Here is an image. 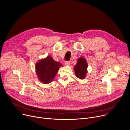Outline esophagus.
Wrapping results in <instances>:
<instances>
[{"mask_svg": "<svg viewBox=\"0 0 130 130\" xmlns=\"http://www.w3.org/2000/svg\"><path fill=\"white\" fill-rule=\"evenodd\" d=\"M70 64V61H65V65H67V66H68Z\"/></svg>", "mask_w": 130, "mask_h": 130, "instance_id": "esophagus-1", "label": "esophagus"}]
</instances>
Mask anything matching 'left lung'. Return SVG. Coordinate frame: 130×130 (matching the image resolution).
Wrapping results in <instances>:
<instances>
[{"instance_id": "obj_1", "label": "left lung", "mask_w": 130, "mask_h": 130, "mask_svg": "<svg viewBox=\"0 0 130 130\" xmlns=\"http://www.w3.org/2000/svg\"><path fill=\"white\" fill-rule=\"evenodd\" d=\"M87 67L88 64L85 59L82 57L79 58L74 68L76 77L81 79H84L87 72Z\"/></svg>"}]
</instances>
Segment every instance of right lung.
I'll return each instance as SVG.
<instances>
[{
    "label": "right lung",
    "instance_id": "add662e5",
    "mask_svg": "<svg viewBox=\"0 0 130 130\" xmlns=\"http://www.w3.org/2000/svg\"><path fill=\"white\" fill-rule=\"evenodd\" d=\"M61 66V64L55 61L50 56L40 60L36 65L37 74L40 81L44 84L50 83Z\"/></svg>",
    "mask_w": 130,
    "mask_h": 130
}]
</instances>
